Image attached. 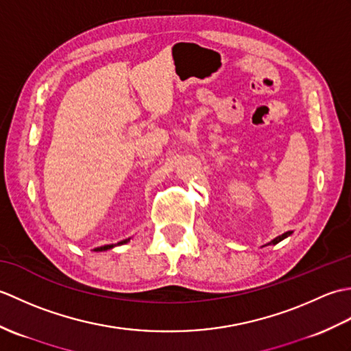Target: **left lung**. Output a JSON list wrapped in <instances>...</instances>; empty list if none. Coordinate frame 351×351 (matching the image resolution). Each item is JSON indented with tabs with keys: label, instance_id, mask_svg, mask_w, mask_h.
Returning a JSON list of instances; mask_svg holds the SVG:
<instances>
[{
	"label": "left lung",
	"instance_id": "8db88e82",
	"mask_svg": "<svg viewBox=\"0 0 351 351\" xmlns=\"http://www.w3.org/2000/svg\"><path fill=\"white\" fill-rule=\"evenodd\" d=\"M291 234H293V232H291V230H288V232H285V234H282V235H279V237H276V238H274V240H271L270 243H268V244H265V245H270V244H273V245H274V244H278V243H280L282 240H285V238H287V237H289Z\"/></svg>",
	"mask_w": 351,
	"mask_h": 351
}]
</instances>
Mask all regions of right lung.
<instances>
[{
	"mask_svg": "<svg viewBox=\"0 0 351 351\" xmlns=\"http://www.w3.org/2000/svg\"><path fill=\"white\" fill-rule=\"evenodd\" d=\"M130 241V238H126V240H122V241H119L117 244H106V245H101V247H96V249H93L95 252H106V250H110V249H113V247H116V245H122V244H126Z\"/></svg>",
	"mask_w": 351,
	"mask_h": 351,
	"instance_id": "obj_1",
	"label": "right lung"
}]
</instances>
